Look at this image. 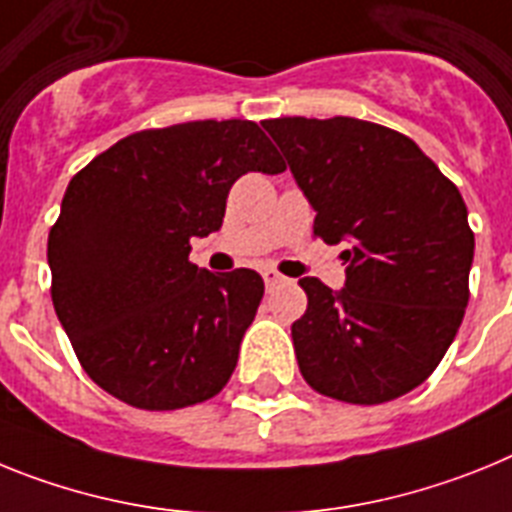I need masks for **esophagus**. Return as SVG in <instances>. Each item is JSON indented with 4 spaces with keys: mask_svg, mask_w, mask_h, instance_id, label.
<instances>
[{
    "mask_svg": "<svg viewBox=\"0 0 512 512\" xmlns=\"http://www.w3.org/2000/svg\"><path fill=\"white\" fill-rule=\"evenodd\" d=\"M262 278H265V286H268V291L275 286H281V283H286V278H283V275L273 268L262 270Z\"/></svg>",
    "mask_w": 512,
    "mask_h": 512,
    "instance_id": "34e87169",
    "label": "esophagus"
}]
</instances>
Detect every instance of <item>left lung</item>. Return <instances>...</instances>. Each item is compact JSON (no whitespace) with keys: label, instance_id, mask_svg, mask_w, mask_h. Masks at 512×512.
<instances>
[{"label":"left lung","instance_id":"obj_1","mask_svg":"<svg viewBox=\"0 0 512 512\" xmlns=\"http://www.w3.org/2000/svg\"><path fill=\"white\" fill-rule=\"evenodd\" d=\"M281 146L314 208V234L342 252L345 286L301 278L306 314L291 324L301 376L350 404L397 399L428 379L469 304L474 234L459 188L420 146L337 115L275 118Z\"/></svg>","mask_w":512,"mask_h":512}]
</instances>
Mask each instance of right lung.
Returning a JSON list of instances; mask_svg holds the SVG:
<instances>
[{
    "instance_id": "1",
    "label": "right lung",
    "mask_w": 512,
    "mask_h": 512,
    "mask_svg": "<svg viewBox=\"0 0 512 512\" xmlns=\"http://www.w3.org/2000/svg\"><path fill=\"white\" fill-rule=\"evenodd\" d=\"M283 170L257 123L195 121L126 136L71 177L48 234L51 299L97 386L139 410L224 389L265 283L198 268L190 239L221 229L239 177Z\"/></svg>"
}]
</instances>
